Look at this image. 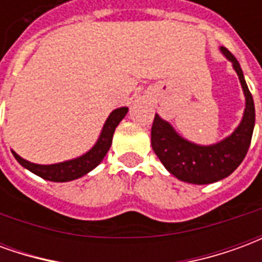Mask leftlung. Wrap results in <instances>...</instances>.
Instances as JSON below:
<instances>
[{"label":"left lung","mask_w":262,"mask_h":262,"mask_svg":"<svg viewBox=\"0 0 262 262\" xmlns=\"http://www.w3.org/2000/svg\"><path fill=\"white\" fill-rule=\"evenodd\" d=\"M220 50L236 70L246 97L243 119L230 136L210 146H201L180 136L157 114L151 126V147L163 165L178 180L196 185L220 181L242 164L250 147L255 123L253 95L246 84L242 67L227 49L222 46Z\"/></svg>","instance_id":"8db88e82"}]
</instances>
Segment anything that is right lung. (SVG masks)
Returning <instances> with one entry per match:
<instances>
[{
    "label": "right lung",
    "mask_w": 262,
    "mask_h": 262,
    "mask_svg": "<svg viewBox=\"0 0 262 262\" xmlns=\"http://www.w3.org/2000/svg\"><path fill=\"white\" fill-rule=\"evenodd\" d=\"M129 109L126 106L115 109L111 112L108 116V119L105 122V125L102 127V132L98 137L97 143L94 144V147L91 150H88L85 154H82L77 159L69 160V161H63V163H57V164H35L31 163L28 160L22 159L20 156L12 151L14 157L16 161L19 163L22 167H25L26 170H29L33 174H36L43 180L53 182H67L81 178L82 176L88 174L90 171H92L97 167L103 157L108 153L109 147L112 144V137H114L115 129L116 126L119 125V122L126 116Z\"/></svg>",
    "instance_id": "obj_1"
}]
</instances>
